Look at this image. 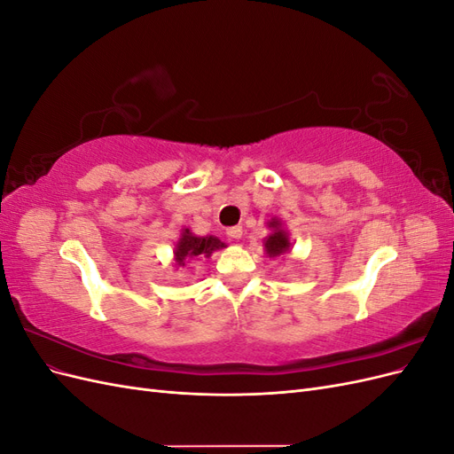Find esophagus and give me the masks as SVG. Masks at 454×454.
<instances>
[{
  "instance_id": "34e87169",
  "label": "esophagus",
  "mask_w": 454,
  "mask_h": 454,
  "mask_svg": "<svg viewBox=\"0 0 454 454\" xmlns=\"http://www.w3.org/2000/svg\"><path fill=\"white\" fill-rule=\"evenodd\" d=\"M227 235H229L231 239H235V240L242 239V227H239V225L229 227V229H227Z\"/></svg>"
}]
</instances>
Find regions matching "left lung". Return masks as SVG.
I'll list each match as a JSON object with an SVG mask.
<instances>
[{"label": "left lung", "instance_id": "left-lung-1", "mask_svg": "<svg viewBox=\"0 0 454 454\" xmlns=\"http://www.w3.org/2000/svg\"><path fill=\"white\" fill-rule=\"evenodd\" d=\"M267 225L270 229V235L263 242L265 254L269 257H278V255H282L286 252H290L292 242H290V239H287V232L282 229L280 219L272 217Z\"/></svg>", "mask_w": 454, "mask_h": 454}]
</instances>
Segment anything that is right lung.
<instances>
[{"instance_id": "1", "label": "right lung", "mask_w": 454, "mask_h": 454, "mask_svg": "<svg viewBox=\"0 0 454 454\" xmlns=\"http://www.w3.org/2000/svg\"><path fill=\"white\" fill-rule=\"evenodd\" d=\"M225 248V244L215 237H197L189 229L182 231V237L174 248V259L177 267H184L185 261L195 257H210L215 250Z\"/></svg>"}]
</instances>
